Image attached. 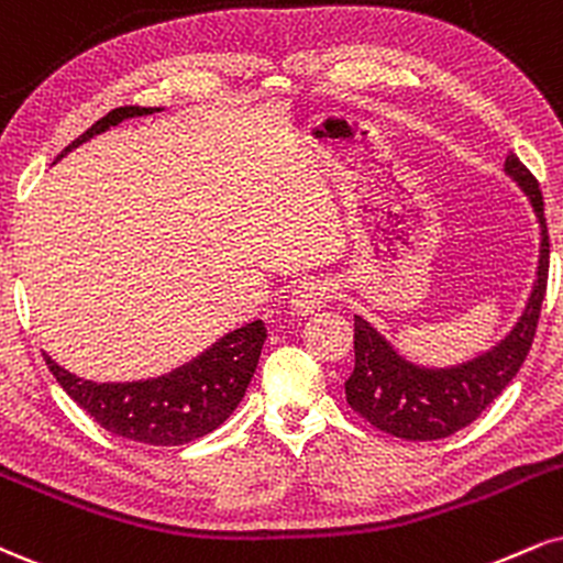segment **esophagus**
Masks as SVG:
<instances>
[{"mask_svg":"<svg viewBox=\"0 0 563 563\" xmlns=\"http://www.w3.org/2000/svg\"><path fill=\"white\" fill-rule=\"evenodd\" d=\"M330 294H333L330 283H324V280H303V283H299V286L294 288V294H290V309H294L296 314H301V317L314 314L317 309H322L324 303H328Z\"/></svg>","mask_w":563,"mask_h":563,"instance_id":"obj_1","label":"esophagus"}]
</instances>
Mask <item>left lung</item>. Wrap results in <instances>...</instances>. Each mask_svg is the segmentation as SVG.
<instances>
[{
    "instance_id": "left-lung-1",
    "label": "left lung",
    "mask_w": 563,
    "mask_h": 563,
    "mask_svg": "<svg viewBox=\"0 0 563 563\" xmlns=\"http://www.w3.org/2000/svg\"><path fill=\"white\" fill-rule=\"evenodd\" d=\"M506 175L517 180L540 222V256L530 299L509 335L483 354L451 367H424L398 354L364 317H354V372L346 380V401L377 430L404 440H440L472 424L509 385L530 354L540 307L545 299L548 225L534 175L509 154Z\"/></svg>"
}]
</instances>
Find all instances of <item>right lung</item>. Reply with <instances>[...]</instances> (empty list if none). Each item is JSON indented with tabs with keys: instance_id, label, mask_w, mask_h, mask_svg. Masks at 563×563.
Segmentation results:
<instances>
[{
	"instance_id": "obj_1",
	"label": "right lung",
	"mask_w": 563,
	"mask_h": 563,
	"mask_svg": "<svg viewBox=\"0 0 563 563\" xmlns=\"http://www.w3.org/2000/svg\"><path fill=\"white\" fill-rule=\"evenodd\" d=\"M152 112H159V107H118L78 135L57 159L112 125ZM264 338V322L254 320L217 338L207 351L167 375L131 383L84 380L49 354L44 358L67 396L112 435L146 445H183L220 428L233 415L260 364Z\"/></svg>"
}]
</instances>
